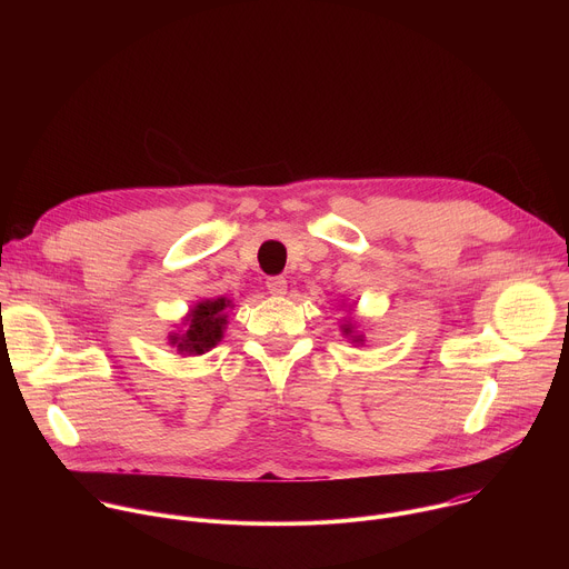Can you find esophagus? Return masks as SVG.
<instances>
[{"label": "esophagus", "mask_w": 569, "mask_h": 569, "mask_svg": "<svg viewBox=\"0 0 569 569\" xmlns=\"http://www.w3.org/2000/svg\"><path fill=\"white\" fill-rule=\"evenodd\" d=\"M266 288H268L270 295L281 297V295H286V290H288V281H286L283 277H268V279H266Z\"/></svg>", "instance_id": "obj_1"}]
</instances>
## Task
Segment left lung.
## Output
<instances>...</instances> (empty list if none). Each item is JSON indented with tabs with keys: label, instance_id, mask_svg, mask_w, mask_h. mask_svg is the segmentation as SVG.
<instances>
[{
	"label": "left lung",
	"instance_id": "8db88e82",
	"mask_svg": "<svg viewBox=\"0 0 569 569\" xmlns=\"http://www.w3.org/2000/svg\"><path fill=\"white\" fill-rule=\"evenodd\" d=\"M345 333H347V336H349V333H353V331H351V327H347V329H345ZM356 340H360V338H356Z\"/></svg>",
	"mask_w": 569,
	"mask_h": 569
}]
</instances>
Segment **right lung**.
Returning <instances> with one entry per match:
<instances>
[{
  "label": "right lung",
  "mask_w": 569,
  "mask_h": 569,
  "mask_svg": "<svg viewBox=\"0 0 569 569\" xmlns=\"http://www.w3.org/2000/svg\"><path fill=\"white\" fill-rule=\"evenodd\" d=\"M229 299H207L200 301L191 315H189V327L182 336H173V345H178L184 353H204L211 347H216L222 338V327L227 323V308Z\"/></svg>",
  "instance_id": "add662e5"
}]
</instances>
